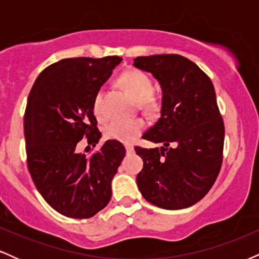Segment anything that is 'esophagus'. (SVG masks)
<instances>
[{"instance_id": "1", "label": "esophagus", "mask_w": 259, "mask_h": 259, "mask_svg": "<svg viewBox=\"0 0 259 259\" xmlns=\"http://www.w3.org/2000/svg\"><path fill=\"white\" fill-rule=\"evenodd\" d=\"M125 148H126V152H127V153H132L133 151H134V147L132 146V145H126Z\"/></svg>"}]
</instances>
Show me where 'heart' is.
<instances>
[{
  "instance_id": "heart-1",
  "label": "heart",
  "mask_w": 259,
  "mask_h": 259,
  "mask_svg": "<svg viewBox=\"0 0 259 259\" xmlns=\"http://www.w3.org/2000/svg\"><path fill=\"white\" fill-rule=\"evenodd\" d=\"M118 84L132 95L141 109L148 113L158 111L159 102L153 94V81L146 73L138 69H129L118 78ZM94 113L99 119L105 118L102 112V91H99L95 96ZM144 129L145 121L141 118L113 119L103 127V134L107 139L130 142L138 138Z\"/></svg>"
}]
</instances>
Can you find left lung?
<instances>
[{
	"mask_svg": "<svg viewBox=\"0 0 259 259\" xmlns=\"http://www.w3.org/2000/svg\"><path fill=\"white\" fill-rule=\"evenodd\" d=\"M134 65L152 73L163 90L159 119L142 136L162 147H135L144 160L139 190L157 207L187 208L208 194L223 164L225 129L214 86L180 55L136 57Z\"/></svg>",
	"mask_w": 259,
	"mask_h": 259,
	"instance_id": "left-lung-1",
	"label": "left lung"
}]
</instances>
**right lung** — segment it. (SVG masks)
Masks as SVG:
<instances>
[{"instance_id": "1", "label": "right lung", "mask_w": 259, "mask_h": 259, "mask_svg": "<svg viewBox=\"0 0 259 259\" xmlns=\"http://www.w3.org/2000/svg\"><path fill=\"white\" fill-rule=\"evenodd\" d=\"M121 59H61L45 68L29 94L24 114L29 173L45 201L69 218H91L108 204L112 179L125 156L114 140L88 156L76 150L84 138L94 147L99 142L94 100Z\"/></svg>"}]
</instances>
